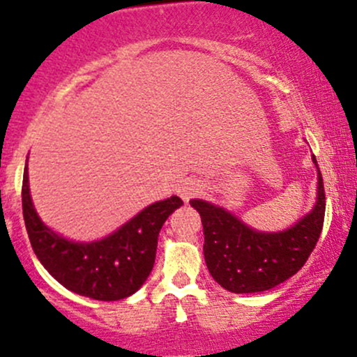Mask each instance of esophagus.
Segmentation results:
<instances>
[{
	"instance_id": "esophagus-1",
	"label": "esophagus",
	"mask_w": 357,
	"mask_h": 357,
	"mask_svg": "<svg viewBox=\"0 0 357 357\" xmlns=\"http://www.w3.org/2000/svg\"><path fill=\"white\" fill-rule=\"evenodd\" d=\"M200 192H202V185H200L197 179H185V181L178 186V195L181 197L185 202H188L190 199L199 195Z\"/></svg>"
}]
</instances>
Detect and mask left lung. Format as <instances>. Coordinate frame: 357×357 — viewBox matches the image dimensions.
I'll use <instances>...</instances> for the list:
<instances>
[{
	"mask_svg": "<svg viewBox=\"0 0 357 357\" xmlns=\"http://www.w3.org/2000/svg\"><path fill=\"white\" fill-rule=\"evenodd\" d=\"M317 167L316 157H312ZM204 227V258L209 274L231 293L275 288L305 265L324 223L323 176L317 167V202L309 214L284 231H258L206 200H190Z\"/></svg>",
	"mask_w": 357,
	"mask_h": 357,
	"instance_id": "1",
	"label": "left lung"
}]
</instances>
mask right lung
Masks as SVG:
<instances>
[{
	"label": "right lung",
	"instance_id": "obj_1",
	"mask_svg": "<svg viewBox=\"0 0 357 357\" xmlns=\"http://www.w3.org/2000/svg\"><path fill=\"white\" fill-rule=\"evenodd\" d=\"M179 197L160 200L96 242H73L45 227L29 195L27 167L22 179V213L34 255L48 274L69 291L92 300L115 302L136 293L150 275L162 225L178 207Z\"/></svg>",
	"mask_w": 357,
	"mask_h": 357
}]
</instances>
